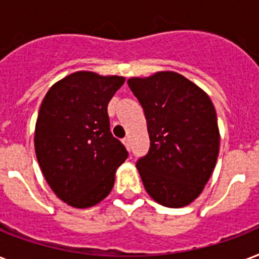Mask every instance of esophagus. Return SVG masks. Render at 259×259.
I'll use <instances>...</instances> for the list:
<instances>
[{
	"label": "esophagus",
	"instance_id": "1",
	"mask_svg": "<svg viewBox=\"0 0 259 259\" xmlns=\"http://www.w3.org/2000/svg\"><path fill=\"white\" fill-rule=\"evenodd\" d=\"M123 144H125L126 149H127V151H130V147H132V144H130V138L129 137L123 138Z\"/></svg>",
	"mask_w": 259,
	"mask_h": 259
}]
</instances>
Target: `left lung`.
<instances>
[{"mask_svg":"<svg viewBox=\"0 0 259 259\" xmlns=\"http://www.w3.org/2000/svg\"><path fill=\"white\" fill-rule=\"evenodd\" d=\"M143 106L151 148L137 161L144 187L167 208H182L202 193L216 165L220 133L212 100L175 72L132 77Z\"/></svg>","mask_w":259,"mask_h":259,"instance_id":"8db88e82","label":"left lung"}]
</instances>
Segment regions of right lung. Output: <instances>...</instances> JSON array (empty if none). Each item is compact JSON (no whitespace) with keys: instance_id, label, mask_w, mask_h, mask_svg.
Instances as JSON below:
<instances>
[{"instance_id":"add662e5","label":"right lung","mask_w":259,"mask_h":259,"mask_svg":"<svg viewBox=\"0 0 259 259\" xmlns=\"http://www.w3.org/2000/svg\"><path fill=\"white\" fill-rule=\"evenodd\" d=\"M125 77L76 72L51 87L35 126V153L59 200L91 208L114 187L116 168L127 159L110 132L107 106Z\"/></svg>"}]
</instances>
